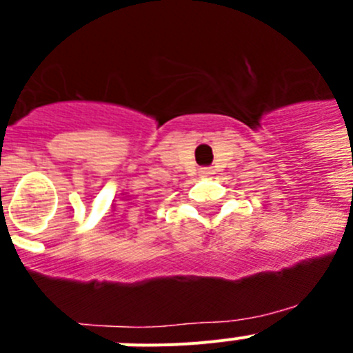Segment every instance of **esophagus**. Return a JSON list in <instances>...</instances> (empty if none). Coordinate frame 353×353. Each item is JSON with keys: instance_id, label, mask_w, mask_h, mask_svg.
Listing matches in <instances>:
<instances>
[{"instance_id": "34e87169", "label": "esophagus", "mask_w": 353, "mask_h": 353, "mask_svg": "<svg viewBox=\"0 0 353 353\" xmlns=\"http://www.w3.org/2000/svg\"><path fill=\"white\" fill-rule=\"evenodd\" d=\"M214 173L215 171L212 170V168H201V170H199V176H203V179H210Z\"/></svg>"}]
</instances>
